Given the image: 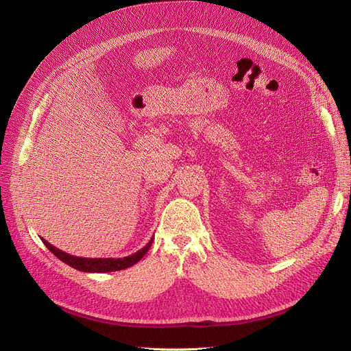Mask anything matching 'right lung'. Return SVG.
<instances>
[{
  "instance_id": "obj_1",
  "label": "right lung",
  "mask_w": 351,
  "mask_h": 351,
  "mask_svg": "<svg viewBox=\"0 0 351 351\" xmlns=\"http://www.w3.org/2000/svg\"><path fill=\"white\" fill-rule=\"evenodd\" d=\"M43 243L48 247L49 252H52L55 256L58 257L60 261H62L64 263H66L68 266L81 270V271H88V273H106V271H117V270H123L134 266L135 263H138L142 257L146 254V252L149 250L152 242H154V237L151 239L149 242L146 243L145 247H142L141 250H138L136 253L131 254V256H126L122 257V259H112V257H106V259H89V257H77V256H72L68 254L60 249H57L55 246H52L51 243H48L45 239H41Z\"/></svg>"
}]
</instances>
